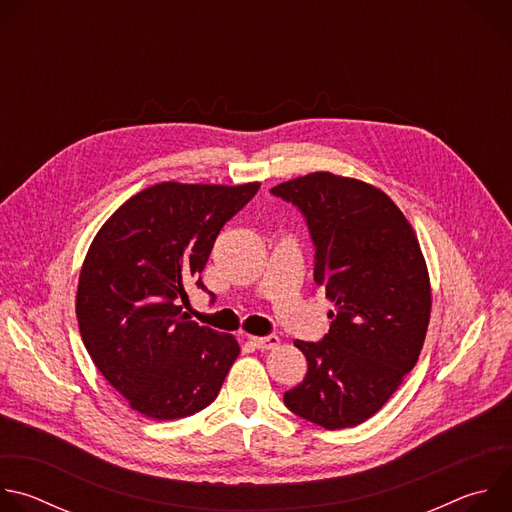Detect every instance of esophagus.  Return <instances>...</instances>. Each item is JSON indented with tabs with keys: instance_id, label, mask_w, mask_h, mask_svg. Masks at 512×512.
Instances as JSON below:
<instances>
[{
	"instance_id": "obj_1",
	"label": "esophagus",
	"mask_w": 512,
	"mask_h": 512,
	"mask_svg": "<svg viewBox=\"0 0 512 512\" xmlns=\"http://www.w3.org/2000/svg\"><path fill=\"white\" fill-rule=\"evenodd\" d=\"M253 342V346H257L259 350H273L279 346V338L277 336H251L249 338Z\"/></svg>"
}]
</instances>
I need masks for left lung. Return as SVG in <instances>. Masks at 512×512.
Masks as SVG:
<instances>
[{
	"instance_id": "obj_1",
	"label": "left lung",
	"mask_w": 512,
	"mask_h": 512,
	"mask_svg": "<svg viewBox=\"0 0 512 512\" xmlns=\"http://www.w3.org/2000/svg\"><path fill=\"white\" fill-rule=\"evenodd\" d=\"M306 216L316 245L314 281L334 302L322 342L296 340L304 381L283 395L324 429L373 417L415 367L431 314V283L417 235L377 186L314 172L271 188Z\"/></svg>"
}]
</instances>
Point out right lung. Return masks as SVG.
Listing matches in <instances>:
<instances>
[{
  "label": "right lung",
  "instance_id": "right-lung-1",
  "mask_svg": "<svg viewBox=\"0 0 512 512\" xmlns=\"http://www.w3.org/2000/svg\"><path fill=\"white\" fill-rule=\"evenodd\" d=\"M237 186L160 182L125 200L95 235L79 275L77 320L101 375L152 419L208 407L241 348L182 316L184 285L202 273L216 235L255 196Z\"/></svg>",
  "mask_w": 512,
  "mask_h": 512
}]
</instances>
